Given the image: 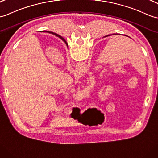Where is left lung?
I'll list each match as a JSON object with an SVG mask.
<instances>
[{"instance_id":"left-lung-1","label":"left lung","mask_w":158,"mask_h":158,"mask_svg":"<svg viewBox=\"0 0 158 158\" xmlns=\"http://www.w3.org/2000/svg\"><path fill=\"white\" fill-rule=\"evenodd\" d=\"M113 35H117L116 34H113ZM110 35H106V36H105V37H107V36H110ZM126 36V35H125ZM60 39L62 40V41H64L65 43H66V44H67V42H66V40L62 37V36H60Z\"/></svg>"}]
</instances>
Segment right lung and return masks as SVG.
<instances>
[{"label":"right lung","instance_id":"add662e5","mask_svg":"<svg viewBox=\"0 0 158 158\" xmlns=\"http://www.w3.org/2000/svg\"><path fill=\"white\" fill-rule=\"evenodd\" d=\"M46 32H48V33H50V34H52L55 35L56 36H57V37H58L59 38H60V35H59L58 34H56V33H53V32H52V31H46Z\"/></svg>","mask_w":158,"mask_h":158}]
</instances>
